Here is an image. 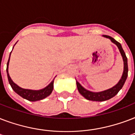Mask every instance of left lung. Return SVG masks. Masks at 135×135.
<instances>
[{
  "instance_id": "obj_1",
  "label": "left lung",
  "mask_w": 135,
  "mask_h": 135,
  "mask_svg": "<svg viewBox=\"0 0 135 135\" xmlns=\"http://www.w3.org/2000/svg\"><path fill=\"white\" fill-rule=\"evenodd\" d=\"M103 36L105 38H109L113 44L116 45L118 48L119 51L120 52V54L122 57H123V62H124V70H123V73L121 79L120 81L118 82V84H115L114 86H113L112 88L108 89L107 90L103 91H99V92H93L87 90L86 89H84L83 86L79 84V82L76 81V84H77V89L79 91L80 94L83 96L87 100L89 101H103L108 100V99H111L113 97L119 92V91L121 89L123 88V85L125 84L126 79L127 77V73H128V66H127V58L126 57L125 52L123 51L122 46L119 42L115 41L113 38L111 36H107V35H103Z\"/></svg>"
}]
</instances>
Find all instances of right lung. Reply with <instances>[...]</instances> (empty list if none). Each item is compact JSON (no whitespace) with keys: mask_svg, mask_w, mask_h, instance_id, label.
<instances>
[{"mask_svg":"<svg viewBox=\"0 0 135 135\" xmlns=\"http://www.w3.org/2000/svg\"><path fill=\"white\" fill-rule=\"evenodd\" d=\"M12 52V51H11ZM11 54V53H10ZM9 61H10V58L8 59V63H7V75H8V78L9 83H10V86L12 88V89L15 91V92L19 94L20 97H22L24 99H27L28 101H36L44 99L49 97V95L51 94L52 91L53 89V82L54 79L45 88L40 89V90H32V89H27L21 88L18 85H17L13 81H12L11 78H10L9 73H8V65H9Z\"/></svg>","mask_w":135,"mask_h":135,"instance_id":"right-lung-1","label":"right lung"}]
</instances>
